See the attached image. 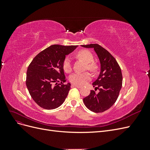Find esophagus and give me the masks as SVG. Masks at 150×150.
Listing matches in <instances>:
<instances>
[{"mask_svg":"<svg viewBox=\"0 0 150 150\" xmlns=\"http://www.w3.org/2000/svg\"><path fill=\"white\" fill-rule=\"evenodd\" d=\"M72 86H74V87H76V88H82V86H79V85H76V84H72Z\"/></svg>","mask_w":150,"mask_h":150,"instance_id":"obj_1","label":"esophagus"}]
</instances>
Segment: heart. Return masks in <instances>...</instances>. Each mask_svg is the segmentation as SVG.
Segmentation results:
<instances>
[{"label":"heart","instance_id":"heart-1","mask_svg":"<svg viewBox=\"0 0 150 150\" xmlns=\"http://www.w3.org/2000/svg\"><path fill=\"white\" fill-rule=\"evenodd\" d=\"M79 58L84 61L87 64V69L94 72H96L98 69L97 65L93 62L94 57L92 53L88 50H81L76 54ZM62 67L64 71L66 72H71L72 69L71 60L69 57H66L62 63ZM92 78V76L89 72H75L69 77V81L72 83L76 85H83L89 81Z\"/></svg>","mask_w":150,"mask_h":150}]
</instances>
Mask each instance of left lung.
<instances>
[{
  "mask_svg": "<svg viewBox=\"0 0 150 150\" xmlns=\"http://www.w3.org/2000/svg\"><path fill=\"white\" fill-rule=\"evenodd\" d=\"M86 48H93L101 64V72L93 83L95 90L83 99L85 106L94 112H102L110 109L116 101L122 87V76L121 68L115 58L98 44L82 45Z\"/></svg>",
  "mask_w": 150,
  "mask_h": 150,
  "instance_id": "1",
  "label": "left lung"
}]
</instances>
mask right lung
Listing matches in <instances>:
<instances>
[{"label": "right lung", "instance_id": "obj_1", "mask_svg": "<svg viewBox=\"0 0 150 150\" xmlns=\"http://www.w3.org/2000/svg\"><path fill=\"white\" fill-rule=\"evenodd\" d=\"M76 47L52 45L39 52L30 63L25 83L30 96L40 107L53 110L65 101L71 84H64L66 79L62 63L66 56Z\"/></svg>", "mask_w": 150, "mask_h": 150}]
</instances>
